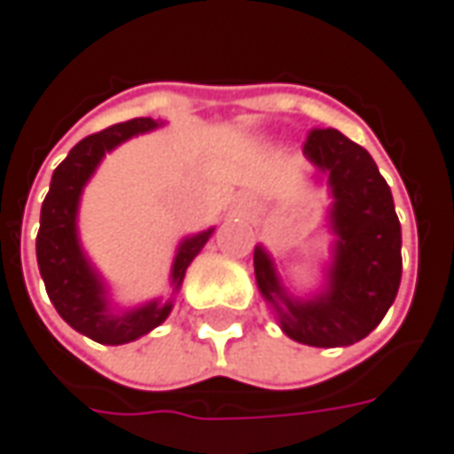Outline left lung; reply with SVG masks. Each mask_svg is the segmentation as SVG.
I'll return each mask as SVG.
<instances>
[{"mask_svg":"<svg viewBox=\"0 0 454 454\" xmlns=\"http://www.w3.org/2000/svg\"><path fill=\"white\" fill-rule=\"evenodd\" d=\"M303 153L328 176L333 197L328 222L336 245L325 288L313 298L290 295L262 245L254 247V280L286 336L318 348L351 346L374 331L396 298L402 227L392 189L369 151L336 129H313Z\"/></svg>","mask_w":454,"mask_h":454,"instance_id":"left-lung-1","label":"left lung"}]
</instances>
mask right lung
<instances>
[{"label":"right lung","mask_w":454,"mask_h":454,"mask_svg":"<svg viewBox=\"0 0 454 454\" xmlns=\"http://www.w3.org/2000/svg\"><path fill=\"white\" fill-rule=\"evenodd\" d=\"M159 123L153 118H133L126 123H115L106 131L93 133L73 146L50 182V192L40 212L37 232V265L44 280L47 295L62 316V321L73 325L88 339L121 346L146 336L171 313V298L161 303L159 298L131 310H114L108 301V288L100 280L96 268L88 262L78 239V204L82 186L93 176L103 156L123 141L138 133L153 131ZM215 230H204L200 235L184 237L174 265H171V288H182L186 268L200 254ZM171 293V295H174Z\"/></svg>","instance_id":"add662e5"}]
</instances>
